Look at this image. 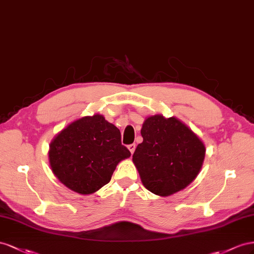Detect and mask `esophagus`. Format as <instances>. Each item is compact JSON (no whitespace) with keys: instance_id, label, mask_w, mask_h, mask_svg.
<instances>
[{"instance_id":"esophagus-1","label":"esophagus","mask_w":254,"mask_h":254,"mask_svg":"<svg viewBox=\"0 0 254 254\" xmlns=\"http://www.w3.org/2000/svg\"><path fill=\"white\" fill-rule=\"evenodd\" d=\"M127 148H128V150H129V151H131V153L133 154V153H134V151H135V149H136V144H135V143L128 144Z\"/></svg>"}]
</instances>
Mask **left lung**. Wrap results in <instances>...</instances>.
<instances>
[{
  "mask_svg": "<svg viewBox=\"0 0 254 254\" xmlns=\"http://www.w3.org/2000/svg\"><path fill=\"white\" fill-rule=\"evenodd\" d=\"M143 141L133 162L148 190L167 197L190 185L199 173L205 148L199 137L175 117L151 116L141 128Z\"/></svg>",
  "mask_w": 254,
  "mask_h": 254,
  "instance_id": "8db88e82",
  "label": "left lung"
}]
</instances>
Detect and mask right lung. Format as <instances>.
Wrapping results in <instances>:
<instances>
[{"mask_svg": "<svg viewBox=\"0 0 254 254\" xmlns=\"http://www.w3.org/2000/svg\"><path fill=\"white\" fill-rule=\"evenodd\" d=\"M129 156L131 152L121 143L119 128L101 115L72 122L51 142L49 152L54 175L82 194L106 185L116 166Z\"/></svg>", "mask_w": 254, "mask_h": 254, "instance_id": "1", "label": "right lung"}]
</instances>
